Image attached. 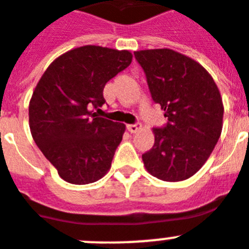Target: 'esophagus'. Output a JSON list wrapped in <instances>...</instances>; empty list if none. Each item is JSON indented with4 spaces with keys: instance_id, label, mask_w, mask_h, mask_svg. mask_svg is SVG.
Instances as JSON below:
<instances>
[{
    "instance_id": "34e87169",
    "label": "esophagus",
    "mask_w": 249,
    "mask_h": 249,
    "mask_svg": "<svg viewBox=\"0 0 249 249\" xmlns=\"http://www.w3.org/2000/svg\"><path fill=\"white\" fill-rule=\"evenodd\" d=\"M141 123H133V124H127V129H128L131 133L137 132L139 129H141Z\"/></svg>"
}]
</instances>
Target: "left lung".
Instances as JSON below:
<instances>
[{
    "label": "left lung",
    "instance_id": "8db88e82",
    "mask_svg": "<svg viewBox=\"0 0 249 249\" xmlns=\"http://www.w3.org/2000/svg\"><path fill=\"white\" fill-rule=\"evenodd\" d=\"M151 97L167 122L155 127V143L142 155L146 169L163 181H181L200 170L223 127L222 97L207 70L170 49L135 52Z\"/></svg>",
    "mask_w": 249,
    "mask_h": 249
}]
</instances>
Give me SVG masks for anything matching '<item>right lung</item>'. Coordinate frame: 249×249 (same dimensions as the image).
<instances>
[{
  "label": "right lung",
  "mask_w": 249,
  "mask_h": 249,
  "mask_svg": "<svg viewBox=\"0 0 249 249\" xmlns=\"http://www.w3.org/2000/svg\"><path fill=\"white\" fill-rule=\"evenodd\" d=\"M131 61L127 50L82 46L55 59L37 83L29 106L31 135L65 181L90 184L109 170L126 127L90 109L106 103V83Z\"/></svg>",
  "instance_id": "obj_1"
}]
</instances>
